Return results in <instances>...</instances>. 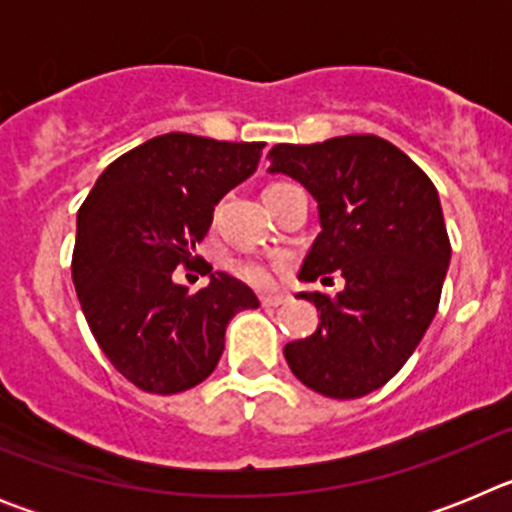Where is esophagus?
I'll use <instances>...</instances> for the list:
<instances>
[{
    "instance_id": "1",
    "label": "esophagus",
    "mask_w": 512,
    "mask_h": 512,
    "mask_svg": "<svg viewBox=\"0 0 512 512\" xmlns=\"http://www.w3.org/2000/svg\"><path fill=\"white\" fill-rule=\"evenodd\" d=\"M287 302V297L284 295H261V305L264 307H279Z\"/></svg>"
}]
</instances>
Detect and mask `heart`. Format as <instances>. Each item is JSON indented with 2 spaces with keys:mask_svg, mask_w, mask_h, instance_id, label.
<instances>
[{
  "mask_svg": "<svg viewBox=\"0 0 512 512\" xmlns=\"http://www.w3.org/2000/svg\"><path fill=\"white\" fill-rule=\"evenodd\" d=\"M274 187H279V184H269L264 192H269V189ZM233 271H235V277L243 279V282L251 284V287H271V284H274V277H277V266L266 264V261H256V259L235 261Z\"/></svg>",
  "mask_w": 512,
  "mask_h": 512,
  "instance_id": "1",
  "label": "heart"
}]
</instances>
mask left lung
Segmentation results:
<instances>
[{
    "label": "left lung",
    "mask_w": 512,
    "mask_h": 512,
    "mask_svg": "<svg viewBox=\"0 0 512 512\" xmlns=\"http://www.w3.org/2000/svg\"><path fill=\"white\" fill-rule=\"evenodd\" d=\"M269 171L292 176L318 200L320 233L302 282L343 277L336 297L302 292L318 307L312 336L284 346L305 387L336 400L379 390L413 356L441 302L451 241L433 182L379 135L271 148Z\"/></svg>",
    "instance_id": "left-lung-1"
}]
</instances>
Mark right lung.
Segmentation results:
<instances>
[{
	"mask_svg": "<svg viewBox=\"0 0 512 512\" xmlns=\"http://www.w3.org/2000/svg\"><path fill=\"white\" fill-rule=\"evenodd\" d=\"M266 143L166 133L122 153L99 174L76 215V295L94 341L122 377L153 395L192 390L215 372L235 312L259 307L223 271L197 293L176 265L210 273L194 256L212 210L253 174Z\"/></svg>",
	"mask_w": 512,
	"mask_h": 512,
	"instance_id": "add662e5",
	"label": "right lung"
}]
</instances>
